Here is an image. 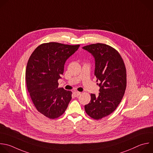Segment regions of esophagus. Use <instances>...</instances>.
<instances>
[{"label": "esophagus", "instance_id": "obj_1", "mask_svg": "<svg viewBox=\"0 0 153 153\" xmlns=\"http://www.w3.org/2000/svg\"><path fill=\"white\" fill-rule=\"evenodd\" d=\"M80 92H79V91H74V96L75 97H78L79 95H80Z\"/></svg>", "mask_w": 153, "mask_h": 153}]
</instances>
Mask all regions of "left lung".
Instances as JSON below:
<instances>
[{
  "instance_id": "obj_1",
  "label": "left lung",
  "mask_w": 153,
  "mask_h": 153,
  "mask_svg": "<svg viewBox=\"0 0 153 153\" xmlns=\"http://www.w3.org/2000/svg\"><path fill=\"white\" fill-rule=\"evenodd\" d=\"M95 59V75L100 87L98 97L91 94L90 102L85 105L87 114L98 120L113 112L125 94L127 85L126 69L118 52L112 47L97 43L84 46Z\"/></svg>"
}]
</instances>
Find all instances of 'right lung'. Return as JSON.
<instances>
[{
  "mask_svg": "<svg viewBox=\"0 0 153 153\" xmlns=\"http://www.w3.org/2000/svg\"><path fill=\"white\" fill-rule=\"evenodd\" d=\"M79 47V45L45 43L29 58L26 69L28 92L37 110L50 119L62 116L72 99L71 91L58 88V80L63 74L66 60Z\"/></svg>",
  "mask_w": 153,
  "mask_h": 153,
  "instance_id": "obj_1",
  "label": "right lung"
}]
</instances>
